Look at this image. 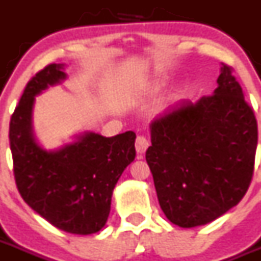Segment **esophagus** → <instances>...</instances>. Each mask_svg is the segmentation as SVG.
<instances>
[{
    "label": "esophagus",
    "instance_id": "obj_1",
    "mask_svg": "<svg viewBox=\"0 0 261 261\" xmlns=\"http://www.w3.org/2000/svg\"><path fill=\"white\" fill-rule=\"evenodd\" d=\"M150 146V142L146 137H137V141H135V148H137L138 154H144L147 147Z\"/></svg>",
    "mask_w": 261,
    "mask_h": 261
}]
</instances>
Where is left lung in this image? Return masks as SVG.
Here are the masks:
<instances>
[{
    "instance_id": "left-lung-1",
    "label": "left lung",
    "mask_w": 261,
    "mask_h": 261,
    "mask_svg": "<svg viewBox=\"0 0 261 261\" xmlns=\"http://www.w3.org/2000/svg\"><path fill=\"white\" fill-rule=\"evenodd\" d=\"M146 161L166 218L181 228L207 224L242 200L253 175L257 122L232 69L198 102L181 100L150 124Z\"/></svg>"
}]
</instances>
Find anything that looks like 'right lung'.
I'll return each instance as SVG.
<instances>
[{"mask_svg": "<svg viewBox=\"0 0 261 261\" xmlns=\"http://www.w3.org/2000/svg\"><path fill=\"white\" fill-rule=\"evenodd\" d=\"M65 65L51 63L28 82L10 119L9 141L15 185L23 200L50 224L69 233L103 228L111 196L124 168L135 159V133L102 137L93 131L73 143L45 150L33 130L37 95L66 80Z\"/></svg>", "mask_w": 261, "mask_h": 261, "instance_id": "obj_1", "label": "right lung"}]
</instances>
